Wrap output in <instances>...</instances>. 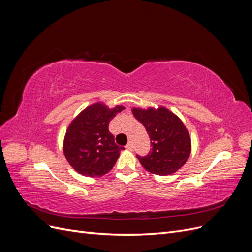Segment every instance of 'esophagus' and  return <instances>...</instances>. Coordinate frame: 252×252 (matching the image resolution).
<instances>
[{"mask_svg":"<svg viewBox=\"0 0 252 252\" xmlns=\"http://www.w3.org/2000/svg\"><path fill=\"white\" fill-rule=\"evenodd\" d=\"M126 148H127L128 150H132V149H133V144H132V142H131V141L127 144Z\"/></svg>","mask_w":252,"mask_h":252,"instance_id":"esophagus-1","label":"esophagus"}]
</instances>
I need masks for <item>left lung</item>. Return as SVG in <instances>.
Returning a JSON list of instances; mask_svg holds the SVG:
<instances>
[{
	"label": "left lung",
	"mask_w": 252,
	"mask_h": 252,
	"mask_svg": "<svg viewBox=\"0 0 252 252\" xmlns=\"http://www.w3.org/2000/svg\"><path fill=\"white\" fill-rule=\"evenodd\" d=\"M132 113L146 128L152 146L147 156L136 155L141 165L158 175L178 171L191 152V140L184 123L165 107L133 108Z\"/></svg>",
	"instance_id": "8db88e82"
}]
</instances>
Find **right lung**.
Instances as JSON below:
<instances>
[{
	"instance_id": "obj_1",
	"label": "right lung",
	"mask_w": 252,
	"mask_h": 252,
	"mask_svg": "<svg viewBox=\"0 0 252 252\" xmlns=\"http://www.w3.org/2000/svg\"><path fill=\"white\" fill-rule=\"evenodd\" d=\"M123 109V106L110 109L102 103H96L84 109L68 126L63 150L75 171L95 178L112 169L124 147L114 142L108 125Z\"/></svg>"
}]
</instances>
